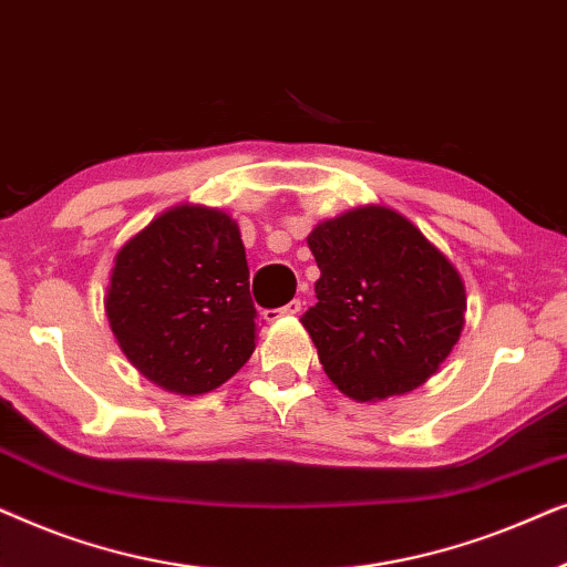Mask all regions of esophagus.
Segmentation results:
<instances>
[{
	"label": "esophagus",
	"instance_id": "obj_1",
	"mask_svg": "<svg viewBox=\"0 0 567 567\" xmlns=\"http://www.w3.org/2000/svg\"><path fill=\"white\" fill-rule=\"evenodd\" d=\"M301 299H291L289 305L286 307H281V309H270V312H266V317L268 320H274V317H293V315H299L301 312Z\"/></svg>",
	"mask_w": 567,
	"mask_h": 567
}]
</instances>
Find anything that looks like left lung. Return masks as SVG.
Segmentation results:
<instances>
[{"label": "left lung", "instance_id": "left-lung-1", "mask_svg": "<svg viewBox=\"0 0 567 567\" xmlns=\"http://www.w3.org/2000/svg\"><path fill=\"white\" fill-rule=\"evenodd\" d=\"M320 278L301 315L330 382L359 402L421 386L462 336V276L384 206L353 208L307 237Z\"/></svg>", "mask_w": 567, "mask_h": 567}]
</instances>
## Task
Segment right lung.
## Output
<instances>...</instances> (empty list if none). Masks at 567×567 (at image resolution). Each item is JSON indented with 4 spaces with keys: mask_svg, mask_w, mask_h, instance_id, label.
<instances>
[{
    "mask_svg": "<svg viewBox=\"0 0 567 567\" xmlns=\"http://www.w3.org/2000/svg\"><path fill=\"white\" fill-rule=\"evenodd\" d=\"M105 315L126 359L162 390L227 382L258 338L237 221L188 204L157 216L115 255Z\"/></svg>",
    "mask_w": 567,
    "mask_h": 567,
    "instance_id": "add662e5",
    "label": "right lung"
}]
</instances>
